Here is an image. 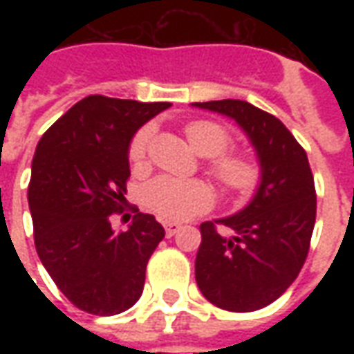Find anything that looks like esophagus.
I'll return each instance as SVG.
<instances>
[{"label":"esophagus","instance_id":"obj_1","mask_svg":"<svg viewBox=\"0 0 354 354\" xmlns=\"http://www.w3.org/2000/svg\"><path fill=\"white\" fill-rule=\"evenodd\" d=\"M162 227H165V233H167V237H172L174 233H178V230L182 227L180 223L176 222H165L162 223Z\"/></svg>","mask_w":354,"mask_h":354}]
</instances>
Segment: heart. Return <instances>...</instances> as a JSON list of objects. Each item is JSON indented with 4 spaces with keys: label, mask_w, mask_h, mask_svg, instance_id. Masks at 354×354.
I'll return each mask as SVG.
<instances>
[{
    "label": "heart",
    "mask_w": 354,
    "mask_h": 354,
    "mask_svg": "<svg viewBox=\"0 0 354 354\" xmlns=\"http://www.w3.org/2000/svg\"><path fill=\"white\" fill-rule=\"evenodd\" d=\"M185 138L203 157H208L207 170L227 195H241L252 189L260 178V165L250 151L231 149L230 129L214 119H195L184 127ZM151 129L142 127L131 140L129 162L134 170L146 165ZM144 207L161 220L184 222L207 212L214 203V189L203 180H178L161 176L149 182L142 193Z\"/></svg>",
    "instance_id": "heart-1"
}]
</instances>
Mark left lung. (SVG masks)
Masks as SVG:
<instances>
[{
	"label": "left lung",
	"instance_id": "obj_1",
	"mask_svg": "<svg viewBox=\"0 0 354 354\" xmlns=\"http://www.w3.org/2000/svg\"><path fill=\"white\" fill-rule=\"evenodd\" d=\"M235 119L258 151L261 184L239 214L201 223L195 279L220 309L258 311L281 297L301 271L317 218V192L305 149L271 113L245 100L195 102ZM220 225L232 231L225 236Z\"/></svg>",
	"mask_w": 354,
	"mask_h": 354
}]
</instances>
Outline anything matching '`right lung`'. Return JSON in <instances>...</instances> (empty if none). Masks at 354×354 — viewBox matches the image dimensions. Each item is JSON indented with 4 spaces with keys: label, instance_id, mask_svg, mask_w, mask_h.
I'll return each mask as SVG.
<instances>
[{
    "label": "right lung",
    "instance_id": "obj_1",
    "mask_svg": "<svg viewBox=\"0 0 354 354\" xmlns=\"http://www.w3.org/2000/svg\"><path fill=\"white\" fill-rule=\"evenodd\" d=\"M169 102L91 94L50 124L35 147L28 203L39 260L77 309L111 317L136 304L146 266L165 237L155 216L138 212L127 231L123 212L129 144Z\"/></svg>",
    "mask_w": 354,
    "mask_h": 354
}]
</instances>
